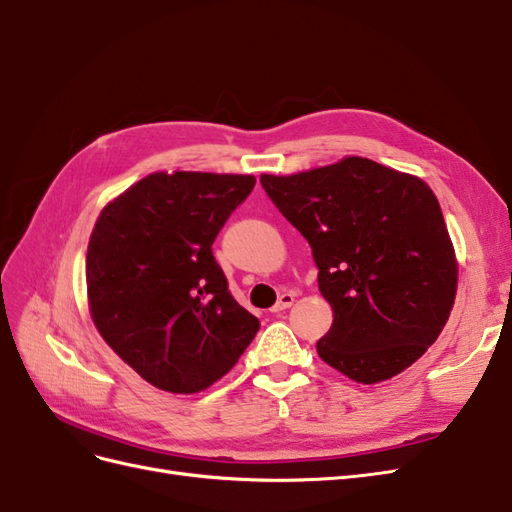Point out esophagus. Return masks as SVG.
Listing matches in <instances>:
<instances>
[{
    "label": "esophagus",
    "mask_w": 512,
    "mask_h": 512,
    "mask_svg": "<svg viewBox=\"0 0 512 512\" xmlns=\"http://www.w3.org/2000/svg\"><path fill=\"white\" fill-rule=\"evenodd\" d=\"M292 303H294V294L292 292H284L282 297L277 299V303L271 307V312L273 314H280V312H284V309H288Z\"/></svg>",
    "instance_id": "esophagus-1"
}]
</instances>
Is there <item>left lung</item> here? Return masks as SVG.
<instances>
[{
  "mask_svg": "<svg viewBox=\"0 0 512 512\" xmlns=\"http://www.w3.org/2000/svg\"><path fill=\"white\" fill-rule=\"evenodd\" d=\"M260 183L312 247L333 309L316 344L320 359L363 384L421 359L457 292L453 243L429 185L367 158Z\"/></svg>",
  "mask_w": 512,
  "mask_h": 512,
  "instance_id": "1",
  "label": "left lung"
}]
</instances>
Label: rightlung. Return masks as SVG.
Wrapping results in <instances>:
<instances>
[{
	"label": "right lung",
	"instance_id": "add662e5",
	"mask_svg": "<svg viewBox=\"0 0 512 512\" xmlns=\"http://www.w3.org/2000/svg\"><path fill=\"white\" fill-rule=\"evenodd\" d=\"M254 185L252 175L153 173L104 207L91 232V318L104 342L162 391L207 389L260 329L211 250Z\"/></svg>",
	"mask_w": 512,
	"mask_h": 512
}]
</instances>
